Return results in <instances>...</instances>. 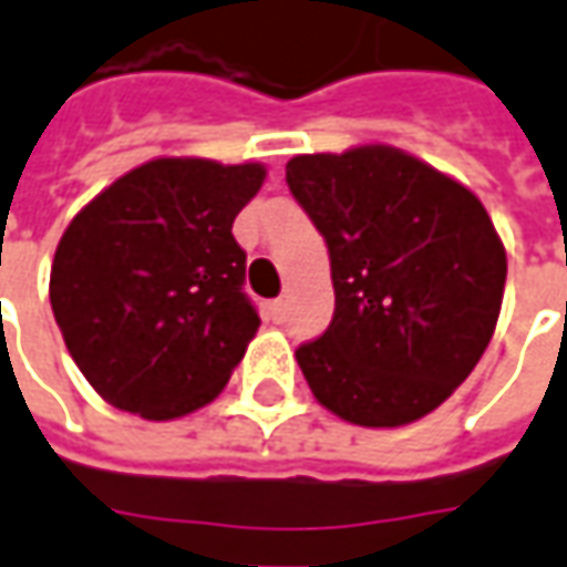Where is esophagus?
<instances>
[{"mask_svg":"<svg viewBox=\"0 0 567 567\" xmlns=\"http://www.w3.org/2000/svg\"><path fill=\"white\" fill-rule=\"evenodd\" d=\"M285 312H288V300H285V297L272 300V319H276V322H285Z\"/></svg>","mask_w":567,"mask_h":567,"instance_id":"34e87169","label":"esophagus"}]
</instances>
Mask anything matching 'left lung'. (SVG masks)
Wrapping results in <instances>:
<instances>
[{
	"label": "left lung",
	"mask_w": 567,
	"mask_h": 567,
	"mask_svg": "<svg viewBox=\"0 0 567 567\" xmlns=\"http://www.w3.org/2000/svg\"><path fill=\"white\" fill-rule=\"evenodd\" d=\"M285 181L322 233L334 316L297 347L312 395L359 426H402L449 399L501 316L506 251L482 202L393 146L295 156Z\"/></svg>",
	"instance_id": "obj_1"
}]
</instances>
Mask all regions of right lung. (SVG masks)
<instances>
[{
  "label": "right lung",
  "mask_w": 567,
  "mask_h": 567,
  "mask_svg": "<svg viewBox=\"0 0 567 567\" xmlns=\"http://www.w3.org/2000/svg\"><path fill=\"white\" fill-rule=\"evenodd\" d=\"M264 174L255 162L153 159L66 227L51 310L110 405L172 421L224 390L260 324L233 220Z\"/></svg>",
  "instance_id": "right-lung-1"
}]
</instances>
